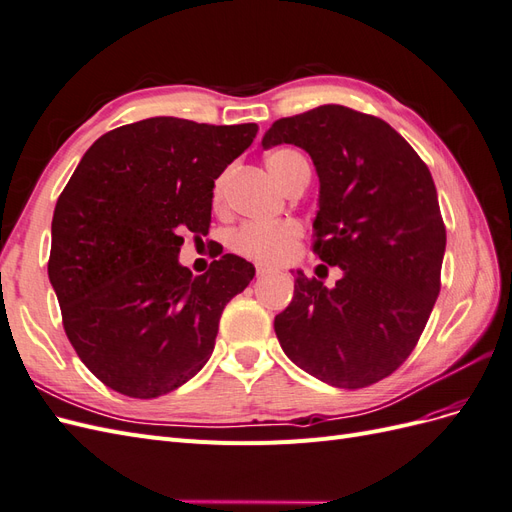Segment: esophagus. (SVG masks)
<instances>
[{"mask_svg": "<svg viewBox=\"0 0 512 512\" xmlns=\"http://www.w3.org/2000/svg\"><path fill=\"white\" fill-rule=\"evenodd\" d=\"M269 273H273V267L262 265V262H258V265H256V275H258V277H265V275H269Z\"/></svg>", "mask_w": 512, "mask_h": 512, "instance_id": "34e87169", "label": "esophagus"}]
</instances>
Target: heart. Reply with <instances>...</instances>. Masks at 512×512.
<instances>
[{
    "label": "heart",
    "mask_w": 512,
    "mask_h": 512,
    "mask_svg": "<svg viewBox=\"0 0 512 512\" xmlns=\"http://www.w3.org/2000/svg\"><path fill=\"white\" fill-rule=\"evenodd\" d=\"M267 168L271 175L280 181L284 188L307 168L305 158L299 151L280 147L267 156ZM226 175H222L213 185V205H222ZM301 237V228L294 222H247L230 239V247L237 254L258 262H282L292 256L294 247Z\"/></svg>",
    "instance_id": "b5f03b06"
}]
</instances>
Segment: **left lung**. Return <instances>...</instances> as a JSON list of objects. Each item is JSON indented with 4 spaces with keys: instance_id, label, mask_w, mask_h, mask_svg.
<instances>
[{
    "instance_id": "obj_1",
    "label": "left lung",
    "mask_w": 512,
    "mask_h": 512,
    "mask_svg": "<svg viewBox=\"0 0 512 512\" xmlns=\"http://www.w3.org/2000/svg\"><path fill=\"white\" fill-rule=\"evenodd\" d=\"M284 143L316 166L314 252L342 277L327 288L297 271L275 335L307 374L361 389L408 359L438 299L446 228L436 185L404 136L348 106L277 119L262 147Z\"/></svg>"
}]
</instances>
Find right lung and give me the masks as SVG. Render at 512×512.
<instances>
[{"label": "right lung", "mask_w": 512, "mask_h": 512, "mask_svg": "<svg viewBox=\"0 0 512 512\" xmlns=\"http://www.w3.org/2000/svg\"><path fill=\"white\" fill-rule=\"evenodd\" d=\"M256 123L209 126L151 117L106 132L61 192L49 280L76 354L113 391L151 399L194 378L215 346L226 303L252 262H179L183 232H205L213 185L256 138Z\"/></svg>", "instance_id": "right-lung-1"}]
</instances>
